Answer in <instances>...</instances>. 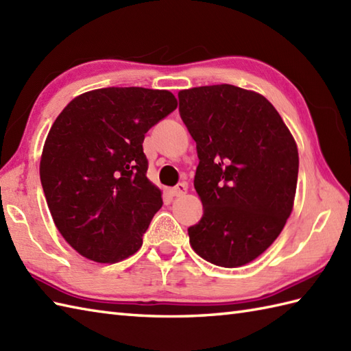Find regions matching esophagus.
<instances>
[{"label":"esophagus","mask_w":351,"mask_h":351,"mask_svg":"<svg viewBox=\"0 0 351 351\" xmlns=\"http://www.w3.org/2000/svg\"><path fill=\"white\" fill-rule=\"evenodd\" d=\"M187 190H189V185L185 184V182H180L176 185V187H173L170 190V193H171V196H176V197H180V196H184L185 193H187Z\"/></svg>","instance_id":"1"}]
</instances>
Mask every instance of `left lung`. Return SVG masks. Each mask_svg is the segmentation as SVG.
Listing matches in <instances>:
<instances>
[{"label": "left lung", "mask_w": 351, "mask_h": 351, "mask_svg": "<svg viewBox=\"0 0 351 351\" xmlns=\"http://www.w3.org/2000/svg\"><path fill=\"white\" fill-rule=\"evenodd\" d=\"M196 141L195 189L204 215L189 228L190 245L219 267L252 263L282 232L294 206L299 151L271 102L230 86L178 93Z\"/></svg>", "instance_id": "left-lung-1"}]
</instances>
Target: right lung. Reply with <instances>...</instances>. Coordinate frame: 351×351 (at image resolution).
<instances>
[{"instance_id":"add662e5","label":"right lung","mask_w":351,"mask_h":351,"mask_svg":"<svg viewBox=\"0 0 351 351\" xmlns=\"http://www.w3.org/2000/svg\"><path fill=\"white\" fill-rule=\"evenodd\" d=\"M178 107L169 90L96 88L73 98L45 140L40 181L58 232L81 256L134 255L162 206L147 180L145 134Z\"/></svg>"}]
</instances>
